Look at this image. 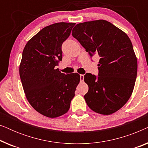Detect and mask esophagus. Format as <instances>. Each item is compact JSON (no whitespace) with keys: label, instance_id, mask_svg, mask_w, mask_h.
I'll return each instance as SVG.
<instances>
[{"label":"esophagus","instance_id":"1","mask_svg":"<svg viewBox=\"0 0 148 148\" xmlns=\"http://www.w3.org/2000/svg\"><path fill=\"white\" fill-rule=\"evenodd\" d=\"M84 79V75H80V80L81 82H83Z\"/></svg>","mask_w":148,"mask_h":148}]
</instances>
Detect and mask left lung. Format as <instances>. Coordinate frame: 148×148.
<instances>
[{
	"label": "left lung",
	"mask_w": 148,
	"mask_h": 148,
	"mask_svg": "<svg viewBox=\"0 0 148 148\" xmlns=\"http://www.w3.org/2000/svg\"><path fill=\"white\" fill-rule=\"evenodd\" d=\"M72 36L91 57H100L98 75H84L89 87L84 96L88 106L99 114L109 115L121 109L132 94L137 73V60L128 36L106 20L81 23Z\"/></svg>",
	"instance_id": "left-lung-1"
}]
</instances>
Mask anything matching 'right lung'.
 Returning a JSON list of instances; mask_svg holds the SVG:
<instances>
[{
    "label": "right lung",
    "mask_w": 148,
    "mask_h": 148,
    "mask_svg": "<svg viewBox=\"0 0 148 148\" xmlns=\"http://www.w3.org/2000/svg\"><path fill=\"white\" fill-rule=\"evenodd\" d=\"M75 23L46 26L24 48L19 75L28 102L44 116L56 118L67 112L80 81L77 73L64 74L55 66L62 60V44Z\"/></svg>",
    "instance_id": "obj_1"
}]
</instances>
